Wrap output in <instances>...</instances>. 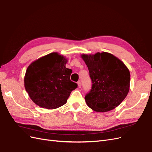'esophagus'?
<instances>
[{"mask_svg":"<svg viewBox=\"0 0 152 152\" xmlns=\"http://www.w3.org/2000/svg\"><path fill=\"white\" fill-rule=\"evenodd\" d=\"M77 85H78V87H79V88H81V82L80 81H78L77 82Z\"/></svg>","mask_w":152,"mask_h":152,"instance_id":"1","label":"esophagus"}]
</instances>
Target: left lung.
Listing matches in <instances>:
<instances>
[{
  "instance_id": "8db88e82",
  "label": "left lung",
  "mask_w": 152,
  "mask_h": 152,
  "mask_svg": "<svg viewBox=\"0 0 152 152\" xmlns=\"http://www.w3.org/2000/svg\"><path fill=\"white\" fill-rule=\"evenodd\" d=\"M88 68L92 86L85 97L87 105L94 111L114 109L124 100L129 90L130 72L118 58L110 53L83 54Z\"/></svg>"
}]
</instances>
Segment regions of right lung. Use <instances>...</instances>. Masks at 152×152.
Returning <instances> with one entry per match:
<instances>
[{
	"instance_id": "right-lung-1",
	"label": "right lung",
	"mask_w": 152,
	"mask_h": 152,
	"mask_svg": "<svg viewBox=\"0 0 152 152\" xmlns=\"http://www.w3.org/2000/svg\"><path fill=\"white\" fill-rule=\"evenodd\" d=\"M67 59L52 52L33 62L24 76V87L32 101L47 109L64 105L77 87L71 81L72 70L66 68Z\"/></svg>"
}]
</instances>
